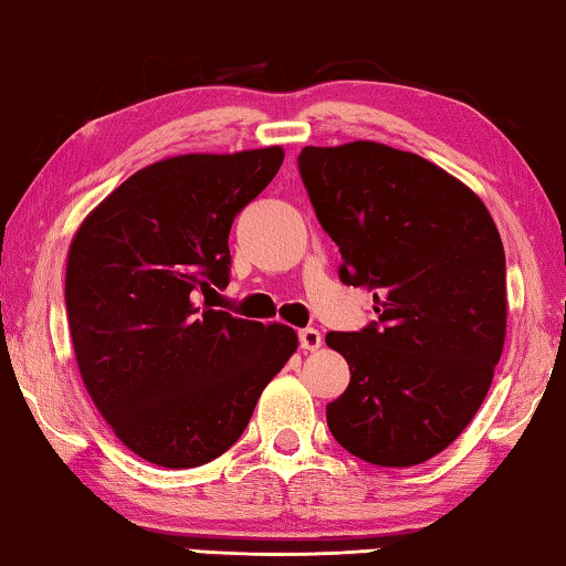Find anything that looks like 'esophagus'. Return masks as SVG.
I'll list each match as a JSON object with an SVG mask.
<instances>
[{
    "mask_svg": "<svg viewBox=\"0 0 566 566\" xmlns=\"http://www.w3.org/2000/svg\"><path fill=\"white\" fill-rule=\"evenodd\" d=\"M298 345H301V350H304V353H314V350H319V347H322V335H319V329H314V327L301 329V332H298Z\"/></svg>",
    "mask_w": 566,
    "mask_h": 566,
    "instance_id": "34e87169",
    "label": "esophagus"
}]
</instances>
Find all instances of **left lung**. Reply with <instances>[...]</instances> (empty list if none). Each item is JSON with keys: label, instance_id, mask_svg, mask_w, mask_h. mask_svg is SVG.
I'll use <instances>...</instances> for the list:
<instances>
[{"label": "left lung", "instance_id": "1", "mask_svg": "<svg viewBox=\"0 0 566 566\" xmlns=\"http://www.w3.org/2000/svg\"><path fill=\"white\" fill-rule=\"evenodd\" d=\"M298 172L339 247V281L374 291L378 319L329 332L350 384L329 432L376 467H415L461 436L505 345V250L467 185L376 142L306 146Z\"/></svg>", "mask_w": 566, "mask_h": 566}]
</instances>
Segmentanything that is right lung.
<instances>
[{
    "label": "right lung",
    "instance_id": "add662e5",
    "mask_svg": "<svg viewBox=\"0 0 566 566\" xmlns=\"http://www.w3.org/2000/svg\"><path fill=\"white\" fill-rule=\"evenodd\" d=\"M283 165L281 146L182 154L130 175L69 247L76 366L115 436L165 469L219 459L296 353L285 324L211 308L229 285V231Z\"/></svg>",
    "mask_w": 566,
    "mask_h": 566
}]
</instances>
